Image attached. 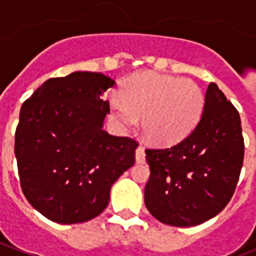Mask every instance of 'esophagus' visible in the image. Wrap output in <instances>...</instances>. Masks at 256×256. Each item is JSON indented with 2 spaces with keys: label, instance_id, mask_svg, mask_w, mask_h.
I'll return each mask as SVG.
<instances>
[{
  "label": "esophagus",
  "instance_id": "34e87169",
  "mask_svg": "<svg viewBox=\"0 0 256 256\" xmlns=\"http://www.w3.org/2000/svg\"><path fill=\"white\" fill-rule=\"evenodd\" d=\"M136 162H144V148L142 146H138L137 150H136Z\"/></svg>",
  "mask_w": 256,
  "mask_h": 256
}]
</instances>
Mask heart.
I'll return each mask as SVG.
<instances>
[{"label": "heart", "instance_id": "heart-1", "mask_svg": "<svg viewBox=\"0 0 256 256\" xmlns=\"http://www.w3.org/2000/svg\"><path fill=\"white\" fill-rule=\"evenodd\" d=\"M204 94L192 79L141 72L126 78L120 100L112 101V112L126 130L142 118V132L151 142L174 144L196 126L204 108Z\"/></svg>", "mask_w": 256, "mask_h": 256}]
</instances>
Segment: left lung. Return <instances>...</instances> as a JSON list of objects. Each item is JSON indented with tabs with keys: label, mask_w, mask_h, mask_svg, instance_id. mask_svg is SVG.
Returning <instances> with one entry per match:
<instances>
[{
	"label": "left lung",
	"mask_w": 256,
	"mask_h": 256,
	"mask_svg": "<svg viewBox=\"0 0 256 256\" xmlns=\"http://www.w3.org/2000/svg\"><path fill=\"white\" fill-rule=\"evenodd\" d=\"M244 144L237 108L216 83L208 86L200 122L168 148H148L150 178L144 204L164 224L191 227L224 209L242 168Z\"/></svg>",
	"instance_id": "8db88e82"
}]
</instances>
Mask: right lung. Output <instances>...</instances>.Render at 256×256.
<instances>
[{
	"label": "right lung",
	"instance_id": "add662e5",
	"mask_svg": "<svg viewBox=\"0 0 256 256\" xmlns=\"http://www.w3.org/2000/svg\"><path fill=\"white\" fill-rule=\"evenodd\" d=\"M115 80L76 72L51 78L20 108L15 156L26 200L47 219L74 224L100 216L110 188L134 164L138 144L104 130V92Z\"/></svg>",
	"mask_w": 256,
	"mask_h": 256
}]
</instances>
